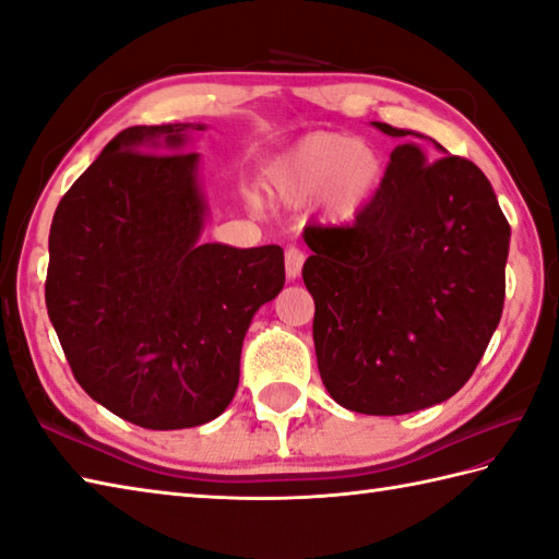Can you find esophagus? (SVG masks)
I'll use <instances>...</instances> for the list:
<instances>
[{"label": "esophagus", "instance_id": "esophagus-1", "mask_svg": "<svg viewBox=\"0 0 559 559\" xmlns=\"http://www.w3.org/2000/svg\"><path fill=\"white\" fill-rule=\"evenodd\" d=\"M302 264H305V254L298 249V247H288L286 249V276L290 281H295L300 276L302 271Z\"/></svg>", "mask_w": 559, "mask_h": 559}]
</instances>
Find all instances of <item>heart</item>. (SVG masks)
<instances>
[{
    "mask_svg": "<svg viewBox=\"0 0 559 559\" xmlns=\"http://www.w3.org/2000/svg\"><path fill=\"white\" fill-rule=\"evenodd\" d=\"M385 179V155L368 140L346 133H310L271 164L269 193L283 205L322 201L336 225L354 223Z\"/></svg>",
    "mask_w": 559,
    "mask_h": 559,
    "instance_id": "1",
    "label": "heart"
}]
</instances>
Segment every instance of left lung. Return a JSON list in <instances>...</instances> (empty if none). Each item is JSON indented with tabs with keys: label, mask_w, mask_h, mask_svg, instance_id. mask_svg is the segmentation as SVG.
Here are the masks:
<instances>
[{
	"label": "left lung",
	"mask_w": 559,
	"mask_h": 559,
	"mask_svg": "<svg viewBox=\"0 0 559 559\" xmlns=\"http://www.w3.org/2000/svg\"><path fill=\"white\" fill-rule=\"evenodd\" d=\"M373 126L402 145L352 227H305L302 281L326 392L395 417L445 402L473 376L504 308L511 227L473 162H429L407 140L421 133Z\"/></svg>",
	"instance_id": "8db88e82"
}]
</instances>
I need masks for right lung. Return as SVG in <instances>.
Returning a JSON list of instances; mask_svg holds the SVG:
<instances>
[{
  "instance_id": "add662e5",
  "label": "right lung",
  "mask_w": 559,
  "mask_h": 559,
  "mask_svg": "<svg viewBox=\"0 0 559 559\" xmlns=\"http://www.w3.org/2000/svg\"><path fill=\"white\" fill-rule=\"evenodd\" d=\"M203 123L133 126L62 195L50 225L48 317L86 395L142 429L227 409L251 317L286 283L278 245L201 242Z\"/></svg>"
}]
</instances>
